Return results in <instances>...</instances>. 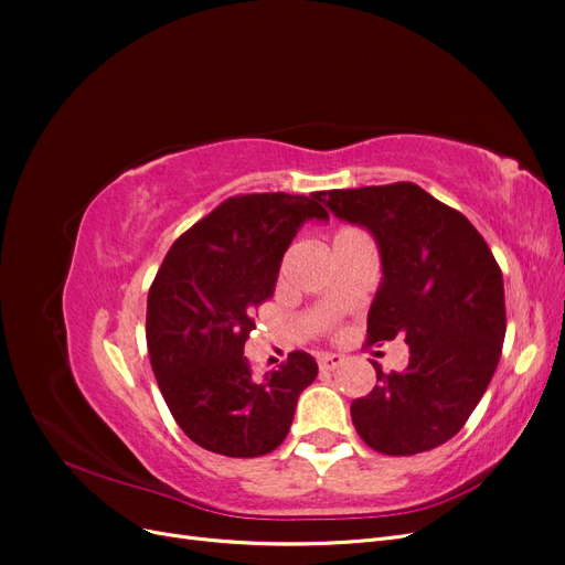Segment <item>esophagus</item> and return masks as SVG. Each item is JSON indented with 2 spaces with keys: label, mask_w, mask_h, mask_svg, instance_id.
Segmentation results:
<instances>
[{
  "label": "esophagus",
  "mask_w": 565,
  "mask_h": 565,
  "mask_svg": "<svg viewBox=\"0 0 565 565\" xmlns=\"http://www.w3.org/2000/svg\"><path fill=\"white\" fill-rule=\"evenodd\" d=\"M341 363H344V355H341V353H320L318 355V365H320L322 372H332Z\"/></svg>",
  "instance_id": "esophagus-1"
}]
</instances>
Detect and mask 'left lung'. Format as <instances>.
Wrapping results in <instances>:
<instances>
[{
  "mask_svg": "<svg viewBox=\"0 0 565 565\" xmlns=\"http://www.w3.org/2000/svg\"><path fill=\"white\" fill-rule=\"evenodd\" d=\"M337 218L365 228L382 282L367 337L405 339L403 372L351 403L358 436L384 455H417L450 440L492 380L507 332L502 270L471 221L419 185L401 181L320 193Z\"/></svg>",
  "mask_w": 565,
  "mask_h": 565,
  "instance_id": "left-lung-1",
  "label": "left lung"
}]
</instances>
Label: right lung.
Listing matches in <instances>:
<instances>
[{
    "label": "right lung",
    "mask_w": 565,
    "mask_h": 565,
    "mask_svg": "<svg viewBox=\"0 0 565 565\" xmlns=\"http://www.w3.org/2000/svg\"><path fill=\"white\" fill-rule=\"evenodd\" d=\"M320 193H254L221 202L167 252L148 292L146 339L162 398L183 434L226 457H262L285 440L318 365L295 351L254 377L245 341L254 311L306 221H328Z\"/></svg>",
    "instance_id": "obj_1"
}]
</instances>
